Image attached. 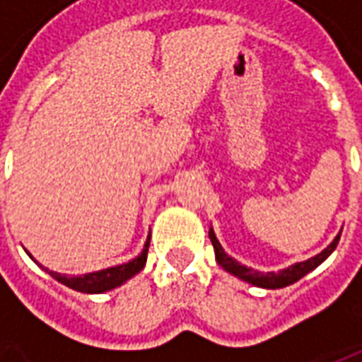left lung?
<instances>
[{
	"mask_svg": "<svg viewBox=\"0 0 362 362\" xmlns=\"http://www.w3.org/2000/svg\"><path fill=\"white\" fill-rule=\"evenodd\" d=\"M339 236L341 233L335 236L334 243L329 244L327 248L316 254L314 258L306 259V262H298L295 266H288L287 269H281V272H256V269H252V267H246L243 264H238L235 258H230L227 252L223 250V246L217 240V236L213 233V228H209V238H211L213 248H215V258H217V264H219L225 272L233 273L235 277L238 279L246 281V283H252V285H256V287H264V288H283L287 287V285H293L295 281H298L300 277H304L306 273H310L312 269H316V267L324 262V259L335 250V246L339 243Z\"/></svg>",
	"mask_w": 362,
	"mask_h": 362,
	"instance_id": "8db88e82",
	"label": "left lung"
}]
</instances>
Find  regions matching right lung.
<instances>
[{
    "mask_svg": "<svg viewBox=\"0 0 362 362\" xmlns=\"http://www.w3.org/2000/svg\"><path fill=\"white\" fill-rule=\"evenodd\" d=\"M147 250H149V240L143 246V252L127 264H122V266L106 267V269H100V272L85 273V275H62L58 272H50L42 267L44 272L50 273L52 277L59 283H64L69 288L74 291H79V293H106V291H112V288L124 285L127 279H132L134 275L141 272L145 262H147ZM33 258V256H30Z\"/></svg>",
    "mask_w": 362,
    "mask_h": 362,
    "instance_id": "obj_1",
    "label": "right lung"
}]
</instances>
